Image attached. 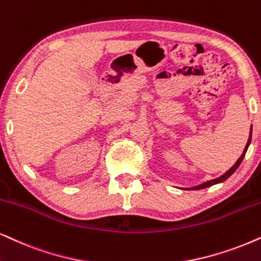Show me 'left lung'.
I'll list each match as a JSON object with an SVG mask.
<instances>
[{"instance_id":"1","label":"left lung","mask_w":261,"mask_h":261,"mask_svg":"<svg viewBox=\"0 0 261 261\" xmlns=\"http://www.w3.org/2000/svg\"><path fill=\"white\" fill-rule=\"evenodd\" d=\"M249 133H250V134H249L248 141H247V145H246L245 150H243V153L241 154V157H240L239 160L236 161V163H235L234 165H232V167L230 168L228 171L224 172V174H223L222 176H219V177L215 178V180H210V181H207V182H205V184H201V185L197 186V187H192V188H189V189H193V191H198V189H202V188L211 187V186H213V185H217V184H221V182H224V181L226 180V178H229L230 176H231L232 174H234V172L236 171V169H238V168L240 167V164H241V162L243 161V158H245V154H246L247 150H248V146H249V144H250V140H252V128H250V132H249Z\"/></svg>"}]
</instances>
